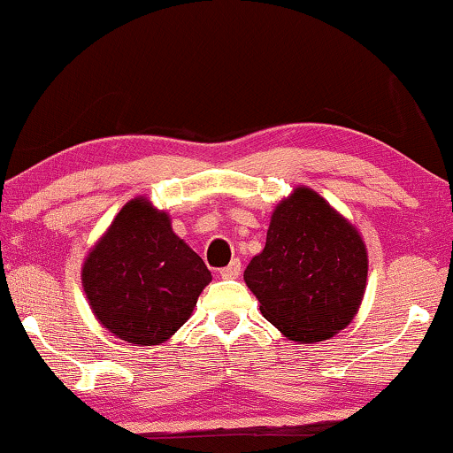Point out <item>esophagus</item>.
Returning <instances> with one entry per match:
<instances>
[{
	"label": "esophagus",
	"instance_id": "34e87169",
	"mask_svg": "<svg viewBox=\"0 0 453 453\" xmlns=\"http://www.w3.org/2000/svg\"><path fill=\"white\" fill-rule=\"evenodd\" d=\"M240 271H242V263H240V258H234L232 263H229L227 266H224V269L219 271V275L224 277V279H235L240 275Z\"/></svg>",
	"mask_w": 453,
	"mask_h": 453
}]
</instances>
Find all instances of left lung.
I'll return each mask as SVG.
<instances>
[{
	"label": "left lung",
	"instance_id": "obj_1",
	"mask_svg": "<svg viewBox=\"0 0 453 453\" xmlns=\"http://www.w3.org/2000/svg\"><path fill=\"white\" fill-rule=\"evenodd\" d=\"M244 281L273 326L299 342L326 341L353 320L367 281L361 235L320 195L299 187L271 218Z\"/></svg>",
	"mask_w": 453,
	"mask_h": 453
}]
</instances>
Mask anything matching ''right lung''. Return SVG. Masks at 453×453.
<instances>
[{"mask_svg": "<svg viewBox=\"0 0 453 453\" xmlns=\"http://www.w3.org/2000/svg\"><path fill=\"white\" fill-rule=\"evenodd\" d=\"M211 273L170 218L133 199L88 254L81 283L94 316L133 345H160L193 314Z\"/></svg>", "mask_w": 453, "mask_h": 453, "instance_id": "1", "label": "right lung"}]
</instances>
